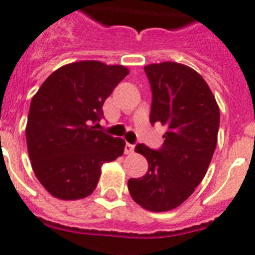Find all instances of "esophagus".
<instances>
[{"label": "esophagus", "instance_id": "esophagus-1", "mask_svg": "<svg viewBox=\"0 0 255 255\" xmlns=\"http://www.w3.org/2000/svg\"><path fill=\"white\" fill-rule=\"evenodd\" d=\"M133 151H134V146L130 143H126V147H125V152L127 153V155H130V153H133Z\"/></svg>", "mask_w": 255, "mask_h": 255}]
</instances>
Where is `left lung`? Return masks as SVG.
I'll list each match as a JSON object with an SVG mask.
<instances>
[{"label": "left lung", "instance_id": "8db88e82", "mask_svg": "<svg viewBox=\"0 0 255 255\" xmlns=\"http://www.w3.org/2000/svg\"><path fill=\"white\" fill-rule=\"evenodd\" d=\"M152 90L150 122L166 126L164 144L151 150L137 144L148 170L128 180L133 201L144 210L165 212L190 197L205 178L217 144L220 109L207 82L176 62L144 66Z\"/></svg>", "mask_w": 255, "mask_h": 255}]
</instances>
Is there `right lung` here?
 <instances>
[{"label":"right lung","instance_id":"1","mask_svg":"<svg viewBox=\"0 0 255 255\" xmlns=\"http://www.w3.org/2000/svg\"><path fill=\"white\" fill-rule=\"evenodd\" d=\"M129 71L121 65L80 61L49 75L33 96L26 123L31 167L53 197L90 196L104 162L123 155L126 142L96 129L103 105Z\"/></svg>","mask_w":255,"mask_h":255}]
</instances>
